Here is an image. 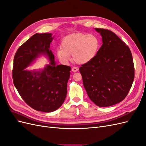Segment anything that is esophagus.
I'll return each instance as SVG.
<instances>
[{
  "label": "esophagus",
  "mask_w": 146,
  "mask_h": 146,
  "mask_svg": "<svg viewBox=\"0 0 146 146\" xmlns=\"http://www.w3.org/2000/svg\"><path fill=\"white\" fill-rule=\"evenodd\" d=\"M78 68L77 67H73L72 68V71L74 72H76L77 71H78Z\"/></svg>",
  "instance_id": "34e87169"
}]
</instances>
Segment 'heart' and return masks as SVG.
Masks as SVG:
<instances>
[{"mask_svg":"<svg viewBox=\"0 0 146 146\" xmlns=\"http://www.w3.org/2000/svg\"><path fill=\"white\" fill-rule=\"evenodd\" d=\"M61 48L56 51L59 60L67 63L71 60L79 64L90 63L98 54L100 47L99 39L96 35L77 33L70 34L63 39Z\"/></svg>","mask_w":146,"mask_h":146,"instance_id":"obj_1","label":"heart"}]
</instances>
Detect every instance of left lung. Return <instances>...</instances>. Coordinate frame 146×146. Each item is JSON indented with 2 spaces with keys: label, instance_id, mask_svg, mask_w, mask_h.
Segmentation results:
<instances>
[{
  "label": "left lung",
  "instance_id": "left-lung-1",
  "mask_svg": "<svg viewBox=\"0 0 146 146\" xmlns=\"http://www.w3.org/2000/svg\"><path fill=\"white\" fill-rule=\"evenodd\" d=\"M102 45L96 56L79 69L89 98L100 107L125 98L133 84L135 69L129 47L113 32L95 28Z\"/></svg>",
  "mask_w": 146,
  "mask_h": 146
}]
</instances>
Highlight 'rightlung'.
Listing matches in <instances>:
<instances>
[{
    "instance_id": "right-lung-1",
    "label": "right lung",
    "mask_w": 146,
    "mask_h": 146,
    "mask_svg": "<svg viewBox=\"0 0 146 146\" xmlns=\"http://www.w3.org/2000/svg\"><path fill=\"white\" fill-rule=\"evenodd\" d=\"M52 33H36L17 49L13 68V83L25 103L35 110L54 111L64 102L70 67L56 65L50 44ZM41 55L50 60L42 70L26 69Z\"/></svg>"
}]
</instances>
